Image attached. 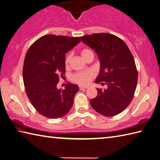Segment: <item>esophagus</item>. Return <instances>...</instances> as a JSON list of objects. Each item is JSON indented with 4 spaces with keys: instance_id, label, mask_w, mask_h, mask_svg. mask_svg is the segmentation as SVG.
<instances>
[{
    "instance_id": "34e87169",
    "label": "esophagus",
    "mask_w": 160,
    "mask_h": 160,
    "mask_svg": "<svg viewBox=\"0 0 160 160\" xmlns=\"http://www.w3.org/2000/svg\"><path fill=\"white\" fill-rule=\"evenodd\" d=\"M80 90H83V89H87V87H84V86H80L79 87Z\"/></svg>"
}]
</instances>
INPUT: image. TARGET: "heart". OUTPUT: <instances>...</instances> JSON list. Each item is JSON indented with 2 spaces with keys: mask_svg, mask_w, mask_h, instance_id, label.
I'll list each match as a JSON object with an SVG mask.
<instances>
[{
  "mask_svg": "<svg viewBox=\"0 0 160 160\" xmlns=\"http://www.w3.org/2000/svg\"><path fill=\"white\" fill-rule=\"evenodd\" d=\"M92 54H93V52L89 49H83L80 51V56H82L84 60H86L87 58L90 55H92ZM71 57H72L71 53L68 54L67 56L65 58L66 67L69 66V64L71 60ZM94 76L95 74L92 71H84V72H80L73 74L72 77H71V80L77 84H82V85H86V84H88L91 82V80L93 79Z\"/></svg>",
  "mask_w": 160,
  "mask_h": 160,
  "instance_id": "1",
  "label": "heart"
}]
</instances>
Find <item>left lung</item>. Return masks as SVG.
<instances>
[{
    "label": "left lung",
    "instance_id": "left-lung-1",
    "mask_svg": "<svg viewBox=\"0 0 160 160\" xmlns=\"http://www.w3.org/2000/svg\"><path fill=\"white\" fill-rule=\"evenodd\" d=\"M94 49L100 62V69L95 82L107 85L97 89L98 96L90 104L98 113L112 117L123 111L131 103L138 83V70L128 46L121 38L108 33H93L80 37Z\"/></svg>",
    "mask_w": 160,
    "mask_h": 160
}]
</instances>
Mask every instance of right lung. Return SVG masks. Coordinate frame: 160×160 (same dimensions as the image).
<instances>
[{
	"label": "right lung",
	"mask_w": 160,
	"mask_h": 160,
	"mask_svg": "<svg viewBox=\"0 0 160 160\" xmlns=\"http://www.w3.org/2000/svg\"><path fill=\"white\" fill-rule=\"evenodd\" d=\"M80 42L78 37L48 34L36 40L26 53L22 70L25 91L43 116L62 118L73 106L79 87L67 83L64 90L58 89L57 84L65 73V53Z\"/></svg>",
	"instance_id": "obj_1"
}]
</instances>
